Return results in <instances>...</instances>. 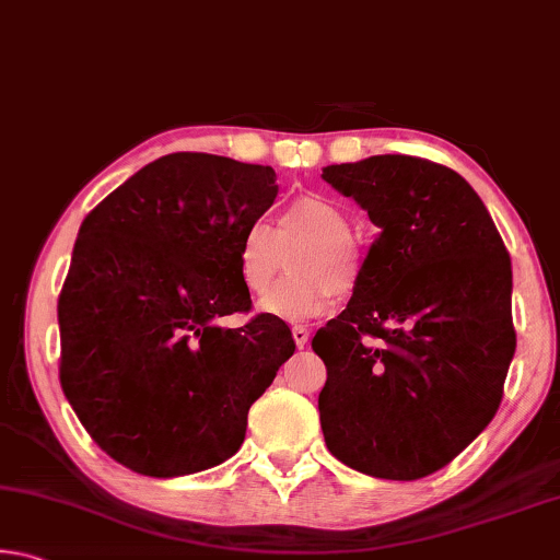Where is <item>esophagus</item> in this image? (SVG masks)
I'll return each mask as SVG.
<instances>
[{"instance_id":"obj_1","label":"esophagus","mask_w":560,"mask_h":560,"mask_svg":"<svg viewBox=\"0 0 560 560\" xmlns=\"http://www.w3.org/2000/svg\"><path fill=\"white\" fill-rule=\"evenodd\" d=\"M291 336H293V340H296L299 348H303V346L308 343V328L306 326H293L291 328Z\"/></svg>"}]
</instances>
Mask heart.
<instances>
[{
    "label": "heart",
    "mask_w": 560,
    "mask_h": 560,
    "mask_svg": "<svg viewBox=\"0 0 560 560\" xmlns=\"http://www.w3.org/2000/svg\"><path fill=\"white\" fill-rule=\"evenodd\" d=\"M302 246L292 260L294 277L270 292L282 266V252ZM236 273L252 296H261L259 314L281 320L314 318L350 291L360 277V254L350 236V220L336 202L303 195L283 207L279 226L257 220L246 226L236 246Z\"/></svg>",
    "instance_id": "heart-1"
}]
</instances>
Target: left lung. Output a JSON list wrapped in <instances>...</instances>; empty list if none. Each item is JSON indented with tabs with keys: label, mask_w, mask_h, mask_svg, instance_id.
<instances>
[{
	"label": "left lung",
	"mask_w": 560,
	"mask_h": 560,
	"mask_svg": "<svg viewBox=\"0 0 560 560\" xmlns=\"http://www.w3.org/2000/svg\"><path fill=\"white\" fill-rule=\"evenodd\" d=\"M377 226L343 314L314 336L330 454L368 477L442 469L497 415L516 350L511 259L454 170L410 155L324 167Z\"/></svg>",
	"instance_id": "1"
}]
</instances>
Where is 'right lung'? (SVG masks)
I'll list each match as a JSON object with an SVG mask.
<instances>
[{"mask_svg": "<svg viewBox=\"0 0 560 560\" xmlns=\"http://www.w3.org/2000/svg\"><path fill=\"white\" fill-rule=\"evenodd\" d=\"M277 173L207 153L138 170L79 230L59 296L61 387L98 447L145 477L217 467L293 355L289 326L249 311L236 246Z\"/></svg>", "mask_w": 560, "mask_h": 560, "instance_id": "add662e5", "label": "right lung"}]
</instances>
